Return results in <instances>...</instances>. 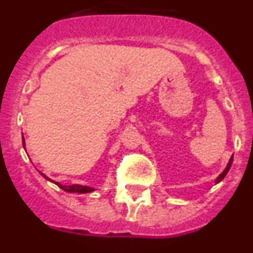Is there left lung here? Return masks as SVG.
I'll return each instance as SVG.
<instances>
[{
    "label": "left lung",
    "instance_id": "1",
    "mask_svg": "<svg viewBox=\"0 0 253 253\" xmlns=\"http://www.w3.org/2000/svg\"><path fill=\"white\" fill-rule=\"evenodd\" d=\"M232 161H233V158H231V161H229V163H228L227 169H225L224 171H223L222 173H220V175H219V177L216 178V181H215L216 184H218V182H220V181H222L223 178L225 177V175H227V173H228V171H229V169H231V166H232Z\"/></svg>",
    "mask_w": 253,
    "mask_h": 253
}]
</instances>
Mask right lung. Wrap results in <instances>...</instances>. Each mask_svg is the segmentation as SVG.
Here are the masks:
<instances>
[{
  "instance_id": "1",
  "label": "right lung",
  "mask_w": 253,
  "mask_h": 253,
  "mask_svg": "<svg viewBox=\"0 0 253 253\" xmlns=\"http://www.w3.org/2000/svg\"><path fill=\"white\" fill-rule=\"evenodd\" d=\"M22 143H24V137H22ZM44 176V175H43ZM60 189H63L64 191H68V193H91L93 191L92 187L88 186H82V185H69V186H66V185H60L58 182H55Z\"/></svg>"
}]
</instances>
